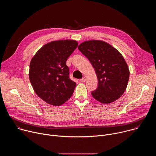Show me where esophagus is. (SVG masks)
<instances>
[{
    "label": "esophagus",
    "mask_w": 156,
    "mask_h": 156,
    "mask_svg": "<svg viewBox=\"0 0 156 156\" xmlns=\"http://www.w3.org/2000/svg\"><path fill=\"white\" fill-rule=\"evenodd\" d=\"M85 81H86V78H84V77L81 78V79H80V81L82 82V83H84Z\"/></svg>",
    "instance_id": "obj_1"
}]
</instances>
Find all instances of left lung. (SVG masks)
Wrapping results in <instances>:
<instances>
[{
	"label": "left lung",
	"mask_w": 156,
	"mask_h": 156,
	"mask_svg": "<svg viewBox=\"0 0 156 156\" xmlns=\"http://www.w3.org/2000/svg\"><path fill=\"white\" fill-rule=\"evenodd\" d=\"M79 51L92 64L98 80L93 97L102 104L119 99L126 90L129 71L122 55L108 43L100 40L80 44Z\"/></svg>",
	"instance_id": "obj_1"
}]
</instances>
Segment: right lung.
<instances>
[{"label":"right lung","instance_id":"obj_1","mask_svg":"<svg viewBox=\"0 0 156 156\" xmlns=\"http://www.w3.org/2000/svg\"><path fill=\"white\" fill-rule=\"evenodd\" d=\"M75 40H59L44 45L32 58L29 78L36 94L49 104L59 106L74 92L76 83L69 78L66 64L77 48Z\"/></svg>","mask_w":156,"mask_h":156}]
</instances>
